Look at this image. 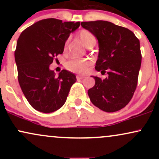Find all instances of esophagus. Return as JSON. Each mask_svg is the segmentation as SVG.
<instances>
[{"mask_svg":"<svg viewBox=\"0 0 159 159\" xmlns=\"http://www.w3.org/2000/svg\"><path fill=\"white\" fill-rule=\"evenodd\" d=\"M77 79H83V78H85V75H78L76 76Z\"/></svg>","mask_w":159,"mask_h":159,"instance_id":"34e87169","label":"esophagus"}]
</instances>
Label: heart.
<instances>
[{
    "instance_id": "b5f03b06",
    "label": "heart",
    "mask_w": 159,
    "mask_h": 159,
    "mask_svg": "<svg viewBox=\"0 0 159 159\" xmlns=\"http://www.w3.org/2000/svg\"><path fill=\"white\" fill-rule=\"evenodd\" d=\"M79 38L86 47L90 46L93 43H96V37L92 33L87 30H81L79 32ZM67 48V42L65 43L64 49ZM91 61L87 58H72L66 63V67L68 70L77 73H84L87 72Z\"/></svg>"
}]
</instances>
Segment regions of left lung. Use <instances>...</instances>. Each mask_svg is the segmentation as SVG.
<instances>
[{
  "label": "left lung",
  "mask_w": 159,
  "mask_h": 159,
  "mask_svg": "<svg viewBox=\"0 0 159 159\" xmlns=\"http://www.w3.org/2000/svg\"><path fill=\"white\" fill-rule=\"evenodd\" d=\"M81 25L98 40L95 69L108 75L103 80L92 76L95 85L87 92L91 102L105 112L119 111L132 99L138 84L141 64L139 39L130 30L110 21H84Z\"/></svg>",
  "instance_id": "8db88e82"
}]
</instances>
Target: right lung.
Segmentation results:
<instances>
[{"instance_id":"1","label":"right lung","mask_w":159,"mask_h":159,"mask_svg":"<svg viewBox=\"0 0 159 159\" xmlns=\"http://www.w3.org/2000/svg\"><path fill=\"white\" fill-rule=\"evenodd\" d=\"M80 21L55 19L40 20L28 27L18 39L15 61L21 90L30 105L40 112H54L64 105L75 75L63 69L58 77L50 65L61 54L71 33Z\"/></svg>"}]
</instances>
